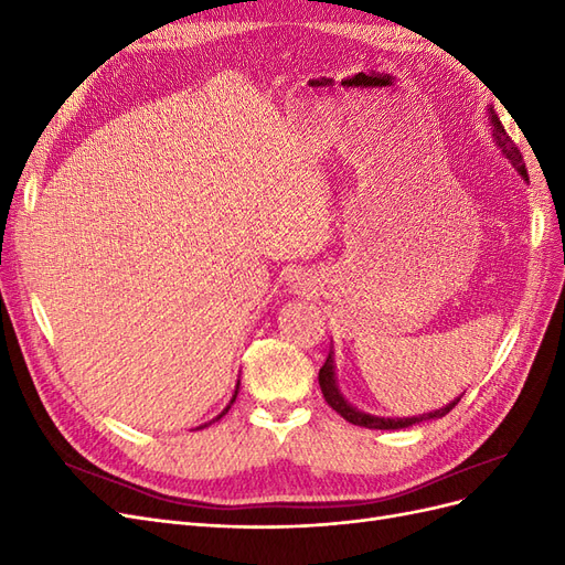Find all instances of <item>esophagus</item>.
I'll return each mask as SVG.
<instances>
[{
  "label": "esophagus",
  "mask_w": 565,
  "mask_h": 565,
  "mask_svg": "<svg viewBox=\"0 0 565 565\" xmlns=\"http://www.w3.org/2000/svg\"><path fill=\"white\" fill-rule=\"evenodd\" d=\"M303 285H306V282H301V278H297V282H295V287H297V289H303ZM303 292H306V289H303Z\"/></svg>",
  "instance_id": "34e87169"
}]
</instances>
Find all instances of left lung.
<instances>
[{"label":"left lung","mask_w":565,"mask_h":565,"mask_svg":"<svg viewBox=\"0 0 565 565\" xmlns=\"http://www.w3.org/2000/svg\"><path fill=\"white\" fill-rule=\"evenodd\" d=\"M488 119H490V129H492V141L494 146H498L502 150V156L514 164L516 172L521 174L523 181H527V172H525V164H523V158L519 148L511 143V139L507 136L502 122L498 113H494V108L490 106L488 108ZM318 382H320V391L324 401L330 403L332 409H337V413L344 417L347 422L355 424V426H365V429H382V431H396V429H407V426H415V424H422V422H431V419H440L446 417L450 409L459 403L461 396H457L455 401H450L446 407H438V409H431V413H424V415H415V417H377V415H370V413H363V409L353 407L347 398L344 393H341L339 384H337V365H334V351L330 349L328 353V361H324V365L320 367V374H318Z\"/></svg>","instance_id":"1"}]
</instances>
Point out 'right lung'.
Returning a JSON list of instances; mask_svg holds the SVG:
<instances>
[{
	"mask_svg": "<svg viewBox=\"0 0 565 565\" xmlns=\"http://www.w3.org/2000/svg\"><path fill=\"white\" fill-rule=\"evenodd\" d=\"M237 391H241V380H237V384H235V391H233V398H231V403H228V405H226V407H224V413H221V415H218V417H214V419H212V422H216V419H221V417H224V415H226V413H228V409H231V405H233V403H235V398H237ZM212 422H210V424H212ZM210 424H202V426H200V429H204V426H210Z\"/></svg>",
	"mask_w": 565,
	"mask_h": 565,
	"instance_id": "1",
	"label": "right lung"
}]
</instances>
